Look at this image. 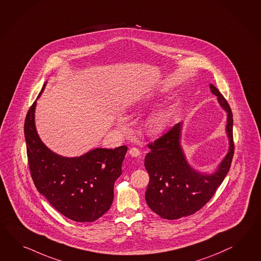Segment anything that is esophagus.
<instances>
[{"instance_id":"obj_1","label":"esophagus","mask_w":261,"mask_h":261,"mask_svg":"<svg viewBox=\"0 0 261 261\" xmlns=\"http://www.w3.org/2000/svg\"><path fill=\"white\" fill-rule=\"evenodd\" d=\"M129 154L132 156V158H139L140 155V151L137 148H131L129 150Z\"/></svg>"}]
</instances>
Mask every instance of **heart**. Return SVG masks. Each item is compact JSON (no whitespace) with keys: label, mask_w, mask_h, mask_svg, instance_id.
<instances>
[{"label":"heart","mask_w":261,"mask_h":261,"mask_svg":"<svg viewBox=\"0 0 261 261\" xmlns=\"http://www.w3.org/2000/svg\"><path fill=\"white\" fill-rule=\"evenodd\" d=\"M147 103L148 102L145 99L137 100L130 105V109L133 111L140 110V108L145 107ZM172 116L173 114L172 110L166 108L159 109L153 112L152 114L149 115L144 125L146 133L153 137L164 133L172 122Z\"/></svg>","instance_id":"b5f03b06"}]
</instances>
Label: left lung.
Returning a JSON list of instances; mask_svg holds the SVG:
<instances>
[{
  "label": "left lung",
  "mask_w": 261,
  "mask_h": 261,
  "mask_svg": "<svg viewBox=\"0 0 261 261\" xmlns=\"http://www.w3.org/2000/svg\"><path fill=\"white\" fill-rule=\"evenodd\" d=\"M210 91L227 113L225 133L228 151L216 170L211 173L194 169L189 163L181 145L183 122L149 144L151 149L144 160L150 176L145 192L148 206L167 220H176L201 210L210 201L228 173L233 154V114L228 102L215 86L210 84Z\"/></svg>",
  "instance_id": "1"
}]
</instances>
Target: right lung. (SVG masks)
I'll return each instance as SVG.
<instances>
[{
  "label": "right lung",
  "instance_id": "obj_1",
  "mask_svg": "<svg viewBox=\"0 0 261 261\" xmlns=\"http://www.w3.org/2000/svg\"><path fill=\"white\" fill-rule=\"evenodd\" d=\"M46 85L47 82L37 100ZM37 100L27 112L24 122L27 156L35 186L64 216L79 223L94 222L112 204L115 181L122 173L127 147L95 148L73 158L53 152L39 138L36 128Z\"/></svg>",
  "mask_w": 261,
  "mask_h": 261
}]
</instances>
